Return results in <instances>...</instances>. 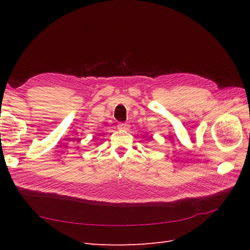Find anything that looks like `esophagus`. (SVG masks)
<instances>
[{
    "instance_id": "1",
    "label": "esophagus",
    "mask_w": 250,
    "mask_h": 250,
    "mask_svg": "<svg viewBox=\"0 0 250 250\" xmlns=\"http://www.w3.org/2000/svg\"><path fill=\"white\" fill-rule=\"evenodd\" d=\"M129 128H130V125L126 124H124V122H120V124L118 125V129L122 130V131H126Z\"/></svg>"
}]
</instances>
